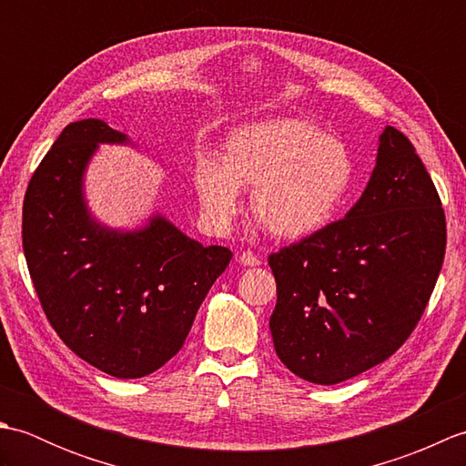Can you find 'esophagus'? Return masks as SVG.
<instances>
[{
  "instance_id": "34e87169",
  "label": "esophagus",
  "mask_w": 466,
  "mask_h": 466,
  "mask_svg": "<svg viewBox=\"0 0 466 466\" xmlns=\"http://www.w3.org/2000/svg\"><path fill=\"white\" fill-rule=\"evenodd\" d=\"M238 262L244 264V266H258V264H260V258H258V256H256L254 252L246 250V252H240Z\"/></svg>"
}]
</instances>
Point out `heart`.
I'll return each instance as SVG.
<instances>
[{
	"label": "heart",
	"instance_id": "heart-1",
	"mask_svg": "<svg viewBox=\"0 0 466 466\" xmlns=\"http://www.w3.org/2000/svg\"><path fill=\"white\" fill-rule=\"evenodd\" d=\"M192 180L212 222H230L242 208L240 186L254 187V220L276 238L302 240L339 214L354 180V160L339 137L282 117L234 130L220 162L202 156Z\"/></svg>",
	"mask_w": 466,
	"mask_h": 466
}]
</instances>
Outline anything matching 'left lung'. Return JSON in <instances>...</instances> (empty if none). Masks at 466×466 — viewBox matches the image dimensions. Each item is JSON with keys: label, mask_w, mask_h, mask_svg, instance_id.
Returning <instances> with one entry per match:
<instances>
[{"label": "left lung", "mask_w": 466, "mask_h": 466, "mask_svg": "<svg viewBox=\"0 0 466 466\" xmlns=\"http://www.w3.org/2000/svg\"><path fill=\"white\" fill-rule=\"evenodd\" d=\"M444 248L437 187L409 137L386 126L349 214L268 256L279 359L314 384H339L384 362L427 309Z\"/></svg>", "instance_id": "1"}]
</instances>
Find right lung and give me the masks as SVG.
<instances>
[{"label":"right lung","instance_id":"right-lung-1","mask_svg":"<svg viewBox=\"0 0 466 466\" xmlns=\"http://www.w3.org/2000/svg\"><path fill=\"white\" fill-rule=\"evenodd\" d=\"M100 144L130 140L90 117L67 124L39 162L24 198V254L67 349L116 379H142L182 349L232 252L187 238L160 214L132 232L97 222L84 174Z\"/></svg>","mask_w":466,"mask_h":466}]
</instances>
